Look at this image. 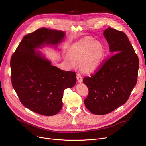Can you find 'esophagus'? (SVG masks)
I'll return each mask as SVG.
<instances>
[{
	"instance_id": "obj_1",
	"label": "esophagus",
	"mask_w": 146,
	"mask_h": 146,
	"mask_svg": "<svg viewBox=\"0 0 146 146\" xmlns=\"http://www.w3.org/2000/svg\"><path fill=\"white\" fill-rule=\"evenodd\" d=\"M76 78H77V80H78L79 83H81V82H82V81H83V79H82V76H81L80 74H77Z\"/></svg>"
}]
</instances>
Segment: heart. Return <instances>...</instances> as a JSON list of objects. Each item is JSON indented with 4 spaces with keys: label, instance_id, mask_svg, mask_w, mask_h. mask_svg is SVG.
<instances>
[{
    "label": "heart",
    "instance_id": "obj_1",
    "mask_svg": "<svg viewBox=\"0 0 146 146\" xmlns=\"http://www.w3.org/2000/svg\"><path fill=\"white\" fill-rule=\"evenodd\" d=\"M105 55V48L99 42L84 38L70 48L67 61L72 66L80 64V69L86 73L94 72L101 65Z\"/></svg>",
    "mask_w": 146,
    "mask_h": 146
}]
</instances>
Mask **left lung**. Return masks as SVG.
<instances>
[{
	"mask_svg": "<svg viewBox=\"0 0 146 146\" xmlns=\"http://www.w3.org/2000/svg\"><path fill=\"white\" fill-rule=\"evenodd\" d=\"M103 35L114 55L96 74L83 80L89 90L85 106L97 115L109 113L127 101L139 68L138 56L124 32L109 27Z\"/></svg>",
	"mask_w": 146,
	"mask_h": 146,
	"instance_id": "left-lung-1",
	"label": "left lung"
}]
</instances>
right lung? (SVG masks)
<instances>
[{
	"mask_svg": "<svg viewBox=\"0 0 146 146\" xmlns=\"http://www.w3.org/2000/svg\"><path fill=\"white\" fill-rule=\"evenodd\" d=\"M64 31L41 28L25 36L11 60L12 84L21 103L40 115L50 116L62 108L63 92L74 86L76 74L52 66L40 50L56 48Z\"/></svg>",
	"mask_w": 146,
	"mask_h": 146,
	"instance_id": "obj_1",
	"label": "right lung"
}]
</instances>
